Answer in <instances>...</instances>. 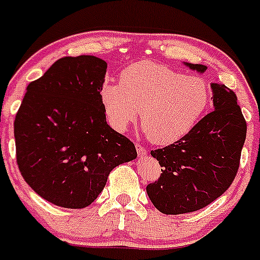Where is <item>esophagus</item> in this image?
Here are the masks:
<instances>
[{
  "label": "esophagus",
  "instance_id": "34e87169",
  "mask_svg": "<svg viewBox=\"0 0 260 260\" xmlns=\"http://www.w3.org/2000/svg\"><path fill=\"white\" fill-rule=\"evenodd\" d=\"M135 147H137V152H138V155L141 156V157H144V156L147 155V150H146V148H144L143 146H142V144L135 143Z\"/></svg>",
  "mask_w": 260,
  "mask_h": 260
}]
</instances>
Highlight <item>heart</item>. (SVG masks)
<instances>
[{
  "instance_id": "obj_1",
  "label": "heart",
  "mask_w": 260,
  "mask_h": 260,
  "mask_svg": "<svg viewBox=\"0 0 260 260\" xmlns=\"http://www.w3.org/2000/svg\"><path fill=\"white\" fill-rule=\"evenodd\" d=\"M210 100L203 79L151 61L127 66L119 74V83L105 82L100 87V102L112 127L125 132L141 110L142 126L156 144H172L185 137Z\"/></svg>"
}]
</instances>
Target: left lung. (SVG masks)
I'll return each mask as SVG.
<instances>
[{
  "label": "left lung",
  "instance_id": "obj_1",
  "mask_svg": "<svg viewBox=\"0 0 260 260\" xmlns=\"http://www.w3.org/2000/svg\"><path fill=\"white\" fill-rule=\"evenodd\" d=\"M204 73L207 66L185 63ZM213 112L204 116L180 141L151 151L162 168L160 178L147 186L152 204L165 215L204 208L233 182L246 139V121L237 96L221 83L211 84Z\"/></svg>",
  "mask_w": 260,
  "mask_h": 260
}]
</instances>
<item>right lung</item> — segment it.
Wrapping results in <instances>:
<instances>
[{"mask_svg":"<svg viewBox=\"0 0 260 260\" xmlns=\"http://www.w3.org/2000/svg\"><path fill=\"white\" fill-rule=\"evenodd\" d=\"M107 62L63 57L27 86L15 122L17 162L36 194L65 208H84L114 168L137 158L132 141L107 123L100 102Z\"/></svg>","mask_w":260,"mask_h":260,"instance_id":"obj_1","label":"right lung"}]
</instances>
